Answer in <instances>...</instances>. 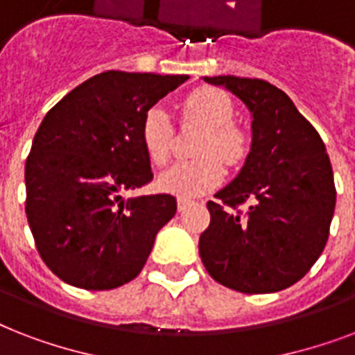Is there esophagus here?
Masks as SVG:
<instances>
[{
  "instance_id": "obj_1",
  "label": "esophagus",
  "mask_w": 355,
  "mask_h": 355,
  "mask_svg": "<svg viewBox=\"0 0 355 355\" xmlns=\"http://www.w3.org/2000/svg\"><path fill=\"white\" fill-rule=\"evenodd\" d=\"M189 205H193V200L182 199V197H180V199H178V211H184Z\"/></svg>"
}]
</instances>
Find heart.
Instances as JSON below:
<instances>
[{
  "instance_id": "1",
  "label": "heart",
  "mask_w": 355,
  "mask_h": 355,
  "mask_svg": "<svg viewBox=\"0 0 355 355\" xmlns=\"http://www.w3.org/2000/svg\"><path fill=\"white\" fill-rule=\"evenodd\" d=\"M182 121L197 123L205 132L197 144V160L178 162L158 177V188L166 193L191 199L216 189L225 178V167L239 166L248 155V134L234 123V103L227 92L202 86L182 101ZM145 155L155 166H164L171 156L173 125L166 110L153 107L139 125Z\"/></svg>"
}]
</instances>
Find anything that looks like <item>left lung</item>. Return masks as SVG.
Wrapping results in <instances>:
<instances>
[{
	"mask_svg": "<svg viewBox=\"0 0 355 355\" xmlns=\"http://www.w3.org/2000/svg\"><path fill=\"white\" fill-rule=\"evenodd\" d=\"M252 112V147L241 173L208 200L199 254L208 275L259 295L297 284L324 250L336 210L330 156L315 127L267 80L205 77ZM250 202L247 212L239 206Z\"/></svg>",
	"mask_w": 355,
	"mask_h": 355,
	"instance_id": "left-lung-1",
	"label": "left lung"
}]
</instances>
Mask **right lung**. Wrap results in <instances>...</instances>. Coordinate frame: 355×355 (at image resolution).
<instances>
[{
    "label": "right lung",
    "instance_id": "obj_1",
    "mask_svg": "<svg viewBox=\"0 0 355 355\" xmlns=\"http://www.w3.org/2000/svg\"><path fill=\"white\" fill-rule=\"evenodd\" d=\"M188 75L103 71L46 114L25 162V214L44 263L69 286L134 280L177 211L173 195L121 199L153 180L139 139L145 112Z\"/></svg>",
    "mask_w": 355,
    "mask_h": 355
}]
</instances>
